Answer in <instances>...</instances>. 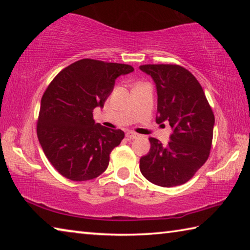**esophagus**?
I'll use <instances>...</instances> for the list:
<instances>
[{
	"label": "esophagus",
	"mask_w": 250,
	"mask_h": 250,
	"mask_svg": "<svg viewBox=\"0 0 250 250\" xmlns=\"http://www.w3.org/2000/svg\"><path fill=\"white\" fill-rule=\"evenodd\" d=\"M125 137L130 139V140H134V139H137L139 137V134L135 132H132V131H128V132L125 133Z\"/></svg>",
	"instance_id": "obj_1"
}]
</instances>
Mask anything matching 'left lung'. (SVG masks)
<instances>
[{"label": "left lung", "instance_id": "8db88e82", "mask_svg": "<svg viewBox=\"0 0 250 250\" xmlns=\"http://www.w3.org/2000/svg\"><path fill=\"white\" fill-rule=\"evenodd\" d=\"M158 94L156 124L168 122L173 132L167 145L150 138L149 153L140 159V171L147 181L163 188L192 179L208 159L215 118L197 79L179 65H142Z\"/></svg>", "mask_w": 250, "mask_h": 250}]
</instances>
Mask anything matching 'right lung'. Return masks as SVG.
<instances>
[{
	"label": "right lung",
	"mask_w": 250,
	"mask_h": 250,
	"mask_svg": "<svg viewBox=\"0 0 250 250\" xmlns=\"http://www.w3.org/2000/svg\"><path fill=\"white\" fill-rule=\"evenodd\" d=\"M132 71L130 65L86 58L66 67L49 83L42 97L37 137L62 176L88 181L108 167L109 155L125 132L96 124L92 111L104 108L116 79Z\"/></svg>",
	"instance_id": "1"
}]
</instances>
